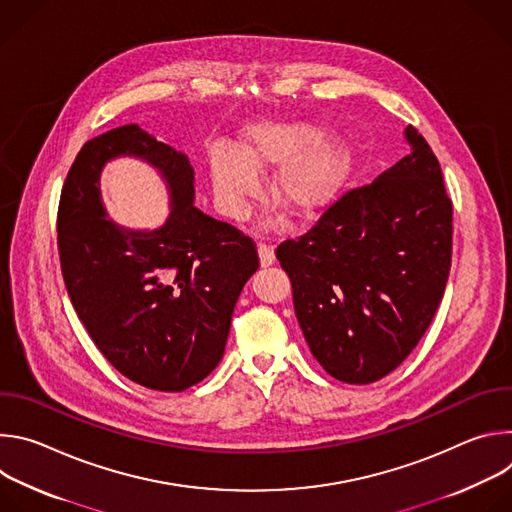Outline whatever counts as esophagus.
<instances>
[{
	"label": "esophagus",
	"mask_w": 512,
	"mask_h": 512,
	"mask_svg": "<svg viewBox=\"0 0 512 512\" xmlns=\"http://www.w3.org/2000/svg\"><path fill=\"white\" fill-rule=\"evenodd\" d=\"M257 251H259V261L263 267L271 265L275 261V255H273V247L269 243H259L257 245Z\"/></svg>",
	"instance_id": "1"
}]
</instances>
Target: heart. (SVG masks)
Wrapping results in <instances>:
<instances>
[{"mask_svg": "<svg viewBox=\"0 0 512 512\" xmlns=\"http://www.w3.org/2000/svg\"><path fill=\"white\" fill-rule=\"evenodd\" d=\"M314 139L316 129L310 125H263L255 131L249 143H245L241 156L229 150L218 152L212 164L218 202L229 214H241L247 198L257 190V176L253 168L281 164L302 152ZM342 170L344 156L338 145H316L294 161L287 162L277 172L271 184V194L289 214L312 216L332 198L342 178Z\"/></svg>", "mask_w": 512, "mask_h": 512, "instance_id": "heart-1", "label": "heart"}]
</instances>
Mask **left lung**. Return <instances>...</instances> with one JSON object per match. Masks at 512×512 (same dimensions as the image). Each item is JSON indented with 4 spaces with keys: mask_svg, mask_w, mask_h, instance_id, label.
Here are the masks:
<instances>
[{
    "mask_svg": "<svg viewBox=\"0 0 512 512\" xmlns=\"http://www.w3.org/2000/svg\"><path fill=\"white\" fill-rule=\"evenodd\" d=\"M409 154L346 190L275 257L324 371L369 385L409 356L444 298L452 265V200L425 137L409 125Z\"/></svg>",
    "mask_w": 512,
    "mask_h": 512,
    "instance_id": "left-lung-1",
    "label": "left lung"
}]
</instances>
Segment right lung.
<instances>
[{
	"mask_svg": "<svg viewBox=\"0 0 512 512\" xmlns=\"http://www.w3.org/2000/svg\"><path fill=\"white\" fill-rule=\"evenodd\" d=\"M121 153L167 176L175 208L162 230L123 232L104 218L98 172ZM192 180L184 154L139 125H123L83 145L56 216L62 279L95 346L123 377L164 393L216 369L241 289L259 267L251 237L192 204Z\"/></svg>",
	"mask_w": 512,
	"mask_h": 512,
	"instance_id": "obj_1",
	"label": "right lung"
}]
</instances>
